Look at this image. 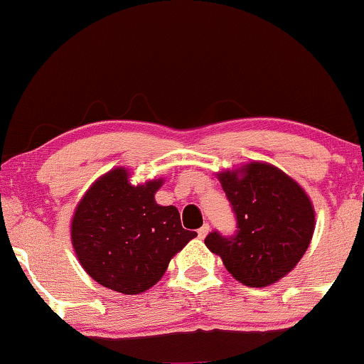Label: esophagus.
<instances>
[{"label":"esophagus","mask_w":364,"mask_h":364,"mask_svg":"<svg viewBox=\"0 0 364 364\" xmlns=\"http://www.w3.org/2000/svg\"><path fill=\"white\" fill-rule=\"evenodd\" d=\"M208 231H210V225H208V224H203L202 228H200L198 231H196V235H198L200 240H203V237H205V236L208 235Z\"/></svg>","instance_id":"34e87169"}]
</instances>
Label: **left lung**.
Returning <instances> with one entry per match:
<instances>
[{
    "label": "left lung",
    "instance_id": "8db88e82",
    "mask_svg": "<svg viewBox=\"0 0 364 364\" xmlns=\"http://www.w3.org/2000/svg\"><path fill=\"white\" fill-rule=\"evenodd\" d=\"M219 181L236 215V232L212 231L207 248L236 281L265 287L289 274L315 231L311 200L294 179L265 162L223 171Z\"/></svg>",
    "mask_w": 364,
    "mask_h": 364
}]
</instances>
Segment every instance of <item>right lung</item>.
Instances as JSON below:
<instances>
[{
  "mask_svg": "<svg viewBox=\"0 0 364 364\" xmlns=\"http://www.w3.org/2000/svg\"><path fill=\"white\" fill-rule=\"evenodd\" d=\"M116 168L89 188L75 210L72 243L85 272L101 286L140 294L161 281L171 258L196 236L176 207L154 198L162 179L129 185Z\"/></svg>",
  "mask_w": 364,
  "mask_h": 364,
  "instance_id": "right-lung-1",
  "label": "right lung"
}]
</instances>
